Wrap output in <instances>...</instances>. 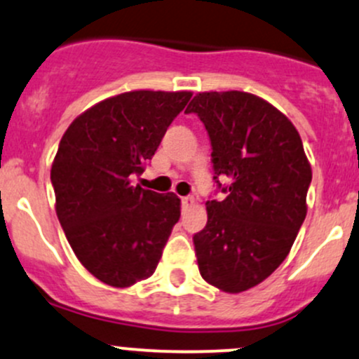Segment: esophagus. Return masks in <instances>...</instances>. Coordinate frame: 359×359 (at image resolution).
Masks as SVG:
<instances>
[{"label":"esophagus","instance_id":"esophagus-1","mask_svg":"<svg viewBox=\"0 0 359 359\" xmlns=\"http://www.w3.org/2000/svg\"><path fill=\"white\" fill-rule=\"evenodd\" d=\"M194 203H195L194 196H183V198H181V207H183V209H188V207H191Z\"/></svg>","mask_w":359,"mask_h":359}]
</instances>
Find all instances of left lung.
Wrapping results in <instances>:
<instances>
[{"mask_svg": "<svg viewBox=\"0 0 359 359\" xmlns=\"http://www.w3.org/2000/svg\"><path fill=\"white\" fill-rule=\"evenodd\" d=\"M184 113L205 126L214 180L226 194L207 200V226L194 236L198 271L221 291H246L283 264L306 217L311 168L302 137L248 92H200Z\"/></svg>", "mask_w": 359, "mask_h": 359, "instance_id": "1", "label": "left lung"}]
</instances>
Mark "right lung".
Instances as JSON below:
<instances>
[{"label": "right lung", "instance_id": "obj_1", "mask_svg": "<svg viewBox=\"0 0 359 359\" xmlns=\"http://www.w3.org/2000/svg\"><path fill=\"white\" fill-rule=\"evenodd\" d=\"M191 92L133 90L73 119L51 168L56 214L80 264L104 284L128 287L156 271L180 198L133 187Z\"/></svg>", "mask_w": 359, "mask_h": 359}]
</instances>
